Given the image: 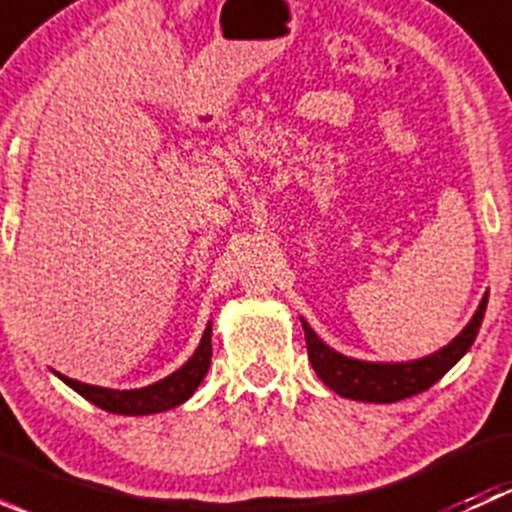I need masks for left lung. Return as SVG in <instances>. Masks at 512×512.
Instances as JSON below:
<instances>
[{
    "label": "left lung",
    "instance_id": "left-lung-1",
    "mask_svg": "<svg viewBox=\"0 0 512 512\" xmlns=\"http://www.w3.org/2000/svg\"><path fill=\"white\" fill-rule=\"evenodd\" d=\"M485 304H488V292L480 299L471 322L463 327V332L451 344L423 356V359L391 361V364H386V361H361L334 352L302 319L309 361H312L319 379L344 399L366 401V404H394V401L409 399V396L431 389L453 364H458V359L476 342Z\"/></svg>",
    "mask_w": 512,
    "mask_h": 512
}]
</instances>
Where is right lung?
I'll return each mask as SVG.
<instances>
[{
	"label": "right lung",
	"mask_w": 512,
	"mask_h": 512,
	"mask_svg": "<svg viewBox=\"0 0 512 512\" xmlns=\"http://www.w3.org/2000/svg\"><path fill=\"white\" fill-rule=\"evenodd\" d=\"M210 337H213V322H208L198 349H195L193 356L178 371L156 381V384L143 386V389H103V386H91L84 384V381L69 379V376L59 374V371H54V374L66 386H71L76 394H81L86 401H91V404H96L103 411H111V414L121 416L160 414V411L175 409L183 401H188L200 386V381L205 379V374L210 369V356H213V342H210Z\"/></svg>",
	"instance_id": "right-lung-1"
}]
</instances>
